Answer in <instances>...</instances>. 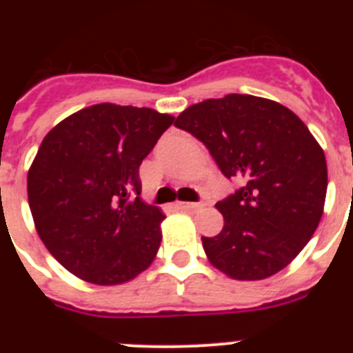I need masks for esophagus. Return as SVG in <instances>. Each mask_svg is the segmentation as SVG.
<instances>
[{"instance_id": "34e87169", "label": "esophagus", "mask_w": 353, "mask_h": 353, "mask_svg": "<svg viewBox=\"0 0 353 353\" xmlns=\"http://www.w3.org/2000/svg\"><path fill=\"white\" fill-rule=\"evenodd\" d=\"M177 210H184V212H190V210H199L203 208V203H184V201H177L176 203Z\"/></svg>"}]
</instances>
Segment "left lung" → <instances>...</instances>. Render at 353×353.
<instances>
[{
    "label": "left lung",
    "mask_w": 353,
    "mask_h": 353,
    "mask_svg": "<svg viewBox=\"0 0 353 353\" xmlns=\"http://www.w3.org/2000/svg\"><path fill=\"white\" fill-rule=\"evenodd\" d=\"M174 124L243 184L215 205L223 229L201 237L208 261L248 282L285 268L318 229L328 188L325 152L307 126L285 105L244 94L190 105Z\"/></svg>",
    "instance_id": "1"
}]
</instances>
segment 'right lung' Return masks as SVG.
Returning <instances> with one entry per match:
<instances>
[{"label": "right lung", "instance_id": "add662e5", "mask_svg": "<svg viewBox=\"0 0 353 353\" xmlns=\"http://www.w3.org/2000/svg\"><path fill=\"white\" fill-rule=\"evenodd\" d=\"M172 123L155 109L104 102L46 134L28 169V206L41 241L74 276L121 285L152 265L165 215L140 198L138 169Z\"/></svg>", "mask_w": 353, "mask_h": 353}]
</instances>
